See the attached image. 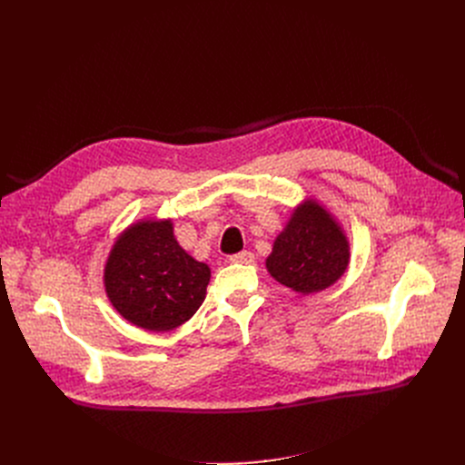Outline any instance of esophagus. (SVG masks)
I'll return each instance as SVG.
<instances>
[{
    "mask_svg": "<svg viewBox=\"0 0 465 465\" xmlns=\"http://www.w3.org/2000/svg\"><path fill=\"white\" fill-rule=\"evenodd\" d=\"M230 262L232 263H252L254 262V254L249 252V251H241L237 254H232Z\"/></svg>",
    "mask_w": 465,
    "mask_h": 465,
    "instance_id": "34e87169",
    "label": "esophagus"
}]
</instances>
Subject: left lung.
Wrapping results in <instances>:
<instances>
[{"mask_svg":"<svg viewBox=\"0 0 465 465\" xmlns=\"http://www.w3.org/2000/svg\"><path fill=\"white\" fill-rule=\"evenodd\" d=\"M349 258L343 230L324 207L309 200L294 211L275 239L265 267L277 282L300 294H312L343 275Z\"/></svg>","mask_w":465,"mask_h":465,"instance_id":"1","label":"left lung"}]
</instances>
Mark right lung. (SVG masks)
Wrapping results in <instances>:
<instances>
[{
    "instance_id": "add662e5",
    "label": "right lung",
    "mask_w": 465,
    "mask_h": 465,
    "mask_svg": "<svg viewBox=\"0 0 465 465\" xmlns=\"http://www.w3.org/2000/svg\"><path fill=\"white\" fill-rule=\"evenodd\" d=\"M209 265L193 260L171 220H144L122 233L105 263V290L124 319L149 331L175 330L205 300Z\"/></svg>"
}]
</instances>
